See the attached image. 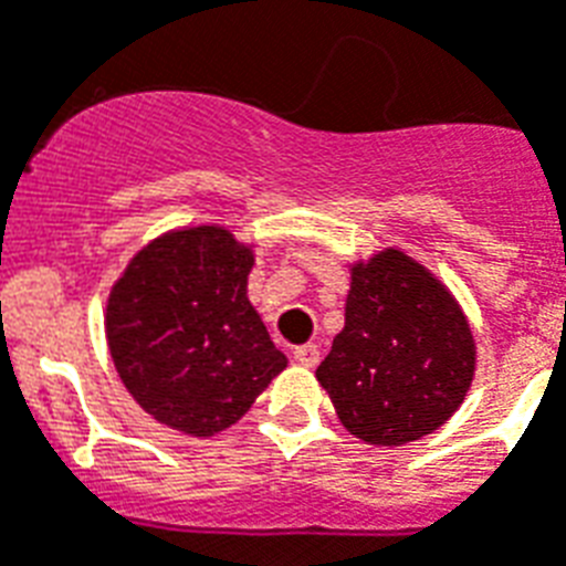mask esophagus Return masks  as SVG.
I'll return each mask as SVG.
<instances>
[{"label": "esophagus", "mask_w": 566, "mask_h": 566, "mask_svg": "<svg viewBox=\"0 0 566 566\" xmlns=\"http://www.w3.org/2000/svg\"><path fill=\"white\" fill-rule=\"evenodd\" d=\"M294 361L301 364V367H315L321 361V349L315 344H303V347H294Z\"/></svg>", "instance_id": "34e87169"}]
</instances>
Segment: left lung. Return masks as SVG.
Segmentation results:
<instances>
[{"mask_svg": "<svg viewBox=\"0 0 566 566\" xmlns=\"http://www.w3.org/2000/svg\"><path fill=\"white\" fill-rule=\"evenodd\" d=\"M478 367L469 317L399 249L349 265L344 329L317 367L340 424L367 446H408L454 417Z\"/></svg>", "mask_w": 566, "mask_h": 566, "instance_id": "left-lung-1", "label": "left lung"}]
</instances>
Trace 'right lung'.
<instances>
[{
	"label": "right lung",
	"mask_w": 566,
	"mask_h": 566,
	"mask_svg": "<svg viewBox=\"0 0 566 566\" xmlns=\"http://www.w3.org/2000/svg\"><path fill=\"white\" fill-rule=\"evenodd\" d=\"M254 245L222 226H185L147 242L106 301L120 381L156 422L213 437L249 413L286 370L249 301Z\"/></svg>",
	"instance_id": "add662e5"
}]
</instances>
